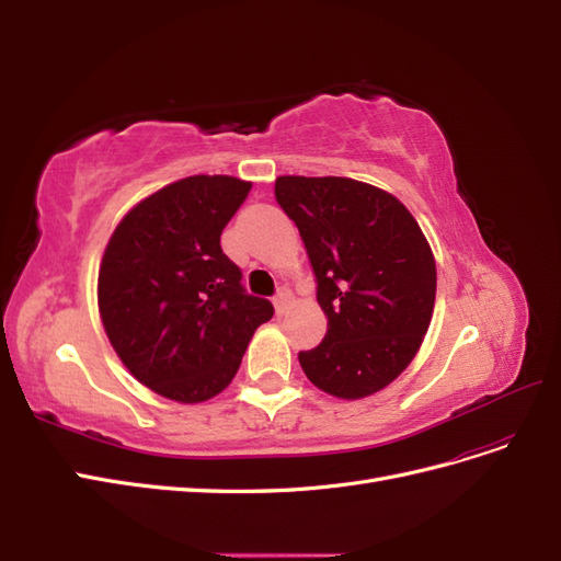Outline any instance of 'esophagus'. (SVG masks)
Wrapping results in <instances>:
<instances>
[{
    "instance_id": "34e87169",
    "label": "esophagus",
    "mask_w": 561,
    "mask_h": 561,
    "mask_svg": "<svg viewBox=\"0 0 561 561\" xmlns=\"http://www.w3.org/2000/svg\"><path fill=\"white\" fill-rule=\"evenodd\" d=\"M290 301H293V293L287 290V287H280V290L276 293V297H274V307H276V313L280 316V313H285L287 311V307H290Z\"/></svg>"
}]
</instances>
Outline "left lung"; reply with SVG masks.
I'll list each match as a JSON object with an SVG mask.
<instances>
[{
  "mask_svg": "<svg viewBox=\"0 0 561 561\" xmlns=\"http://www.w3.org/2000/svg\"><path fill=\"white\" fill-rule=\"evenodd\" d=\"M299 229L328 316L322 342L299 353L313 386L342 400L386 388L412 363L435 307V257L412 213L351 178L276 180Z\"/></svg>",
  "mask_w": 561,
  "mask_h": 561,
  "instance_id": "8db88e82",
  "label": "left lung"
}]
</instances>
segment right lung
<instances>
[{"instance_id":"add662e5","label":"right lung","mask_w":561,"mask_h":561,"mask_svg":"<svg viewBox=\"0 0 561 561\" xmlns=\"http://www.w3.org/2000/svg\"><path fill=\"white\" fill-rule=\"evenodd\" d=\"M252 182L192 175L130 208L105 248L98 309L116 355L154 393L194 404L231 383L250 339L271 320L248 295L219 236Z\"/></svg>"}]
</instances>
